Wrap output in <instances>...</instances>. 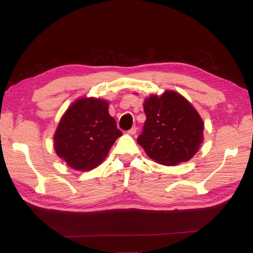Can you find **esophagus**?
Instances as JSON below:
<instances>
[{
	"instance_id": "34e87169",
	"label": "esophagus",
	"mask_w": 253,
	"mask_h": 253,
	"mask_svg": "<svg viewBox=\"0 0 253 253\" xmlns=\"http://www.w3.org/2000/svg\"><path fill=\"white\" fill-rule=\"evenodd\" d=\"M127 133H128L129 135H135V134L137 133V127H136V126H133L131 129H128Z\"/></svg>"
}]
</instances>
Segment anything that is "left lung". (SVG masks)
I'll list each match as a JSON object with an SVG mask.
<instances>
[{
    "label": "left lung",
    "instance_id": "1",
    "mask_svg": "<svg viewBox=\"0 0 253 253\" xmlns=\"http://www.w3.org/2000/svg\"><path fill=\"white\" fill-rule=\"evenodd\" d=\"M147 116L137 138L147 155L164 166L192 158L204 140V121L187 99L174 90L144 100Z\"/></svg>",
    "mask_w": 253,
    "mask_h": 253
}]
</instances>
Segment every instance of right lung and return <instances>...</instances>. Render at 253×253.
Listing matches in <instances>:
<instances>
[{
    "mask_svg": "<svg viewBox=\"0 0 253 253\" xmlns=\"http://www.w3.org/2000/svg\"><path fill=\"white\" fill-rule=\"evenodd\" d=\"M121 135L109 114V101L83 97L68 106L60 119L53 148L72 169L89 171L103 162Z\"/></svg>",
    "mask_w": 253,
    "mask_h": 253,
    "instance_id": "obj_1",
    "label": "right lung"
}]
</instances>
